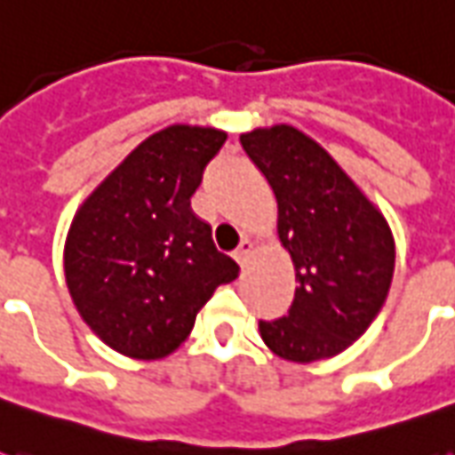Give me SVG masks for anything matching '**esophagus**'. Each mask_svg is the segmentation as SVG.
I'll list each match as a JSON object with an SVG mask.
<instances>
[{
  "mask_svg": "<svg viewBox=\"0 0 455 455\" xmlns=\"http://www.w3.org/2000/svg\"><path fill=\"white\" fill-rule=\"evenodd\" d=\"M251 251H253V243L248 241V238H243L241 243H238V248L234 251V258L238 260V266H246L248 256H251Z\"/></svg>",
  "mask_w": 455,
  "mask_h": 455,
  "instance_id": "1",
  "label": "esophagus"
}]
</instances>
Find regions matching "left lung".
Returning a JSON list of instances; mask_svg holds the SVG:
<instances>
[{"instance_id": "8db88e82", "label": "left lung", "mask_w": 455, "mask_h": 455, "mask_svg": "<svg viewBox=\"0 0 455 455\" xmlns=\"http://www.w3.org/2000/svg\"><path fill=\"white\" fill-rule=\"evenodd\" d=\"M277 202V238L295 266L287 316L260 322V339L290 363L346 351L387 299L395 238L382 212L315 139L295 126L241 133Z\"/></svg>"}]
</instances>
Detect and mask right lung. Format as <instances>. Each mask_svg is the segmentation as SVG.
<instances>
[{"mask_svg":"<svg viewBox=\"0 0 455 455\" xmlns=\"http://www.w3.org/2000/svg\"><path fill=\"white\" fill-rule=\"evenodd\" d=\"M212 126L172 124L140 140L75 212L65 283L83 322L139 361L185 341L214 290L238 277L189 197L224 146Z\"/></svg>","mask_w":455,"mask_h":455,"instance_id":"obj_1","label":"right lung"}]
</instances>
